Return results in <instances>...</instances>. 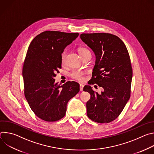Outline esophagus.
I'll list each match as a JSON object with an SVG mask.
<instances>
[{
	"mask_svg": "<svg viewBox=\"0 0 154 154\" xmlns=\"http://www.w3.org/2000/svg\"><path fill=\"white\" fill-rule=\"evenodd\" d=\"M83 85L80 84V91H83Z\"/></svg>",
	"mask_w": 154,
	"mask_h": 154,
	"instance_id": "esophagus-1",
	"label": "esophagus"
}]
</instances>
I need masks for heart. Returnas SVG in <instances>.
Instances as JSON below:
<instances>
[{
  "label": "heart",
  "mask_w": 154,
  "mask_h": 154,
  "mask_svg": "<svg viewBox=\"0 0 154 154\" xmlns=\"http://www.w3.org/2000/svg\"><path fill=\"white\" fill-rule=\"evenodd\" d=\"M79 54L80 55H81V57L82 58H83L85 56L87 55H91V52L89 50H88L86 48H81L79 49ZM66 54L65 52H64L63 54H62V55H61V62L63 63H64L65 61V59H66ZM86 74V72L84 71H82V70H75V71H73L71 73V77L77 80V81H79V82H83L85 79V77H84V75H85Z\"/></svg>",
  "instance_id": "b5f03b06"
}]
</instances>
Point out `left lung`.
I'll return each instance as SVG.
<instances>
[{
	"label": "left lung",
	"instance_id": "left-lung-1",
	"mask_svg": "<svg viewBox=\"0 0 154 154\" xmlns=\"http://www.w3.org/2000/svg\"><path fill=\"white\" fill-rule=\"evenodd\" d=\"M81 39L96 55L91 84L103 88L101 94L86 85L90 99L86 102L87 116L98 123H108L121 114L130 97L132 68L130 56L123 41L106 33H82Z\"/></svg>",
	"mask_w": 154,
	"mask_h": 154
}]
</instances>
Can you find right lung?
I'll return each mask as SVG.
<instances>
[{
    "mask_svg": "<svg viewBox=\"0 0 154 154\" xmlns=\"http://www.w3.org/2000/svg\"><path fill=\"white\" fill-rule=\"evenodd\" d=\"M79 35L45 31L30 44L23 68L24 95L33 113L44 121L54 122L63 118L68 101L80 91L75 82L61 86L54 79L61 68V54Z\"/></svg>",
    "mask_w": 154,
    "mask_h": 154,
    "instance_id": "obj_1",
    "label": "right lung"
}]
</instances>
